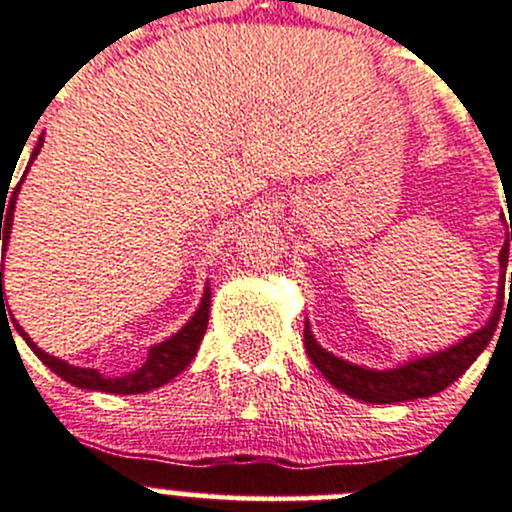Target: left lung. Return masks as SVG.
<instances>
[{
  "label": "left lung",
  "mask_w": 512,
  "mask_h": 512,
  "mask_svg": "<svg viewBox=\"0 0 512 512\" xmlns=\"http://www.w3.org/2000/svg\"><path fill=\"white\" fill-rule=\"evenodd\" d=\"M510 241L512 229L508 239H505L503 251H500V271H503L498 291L500 298H503L505 291V268H508ZM500 311H503V301L495 303L493 316L488 318V323H485L480 331L470 333V336H465L463 341L445 348V351L416 358V361H408L403 363V366L391 368V371H373V368L356 366V363H348L343 361V358L328 353L326 348L318 346L308 321L306 328H303V346H306V353L313 361V366L328 378V383H331L333 388L343 391L346 396L356 398V401L378 403V406H381V403H406L413 401V398L435 396V393L448 388L453 381H458V378L468 371L470 363H473L490 343L495 328H498Z\"/></svg>",
  "instance_id": "1"
}]
</instances>
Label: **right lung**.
Wrapping results in <instances>:
<instances>
[{"label": "right lung", "mask_w": 512, "mask_h": 512, "mask_svg": "<svg viewBox=\"0 0 512 512\" xmlns=\"http://www.w3.org/2000/svg\"><path fill=\"white\" fill-rule=\"evenodd\" d=\"M44 144V136H39L37 146L32 151V159H29V166L32 161L37 159V154L42 151ZM27 171L22 174L19 184L14 186V194L4 196L7 191H0V206H2V214H0V241H2V251H7L9 244V234H12V221H14V204H17V194L22 189V181L27 179ZM5 224L2 225L1 221ZM209 306H211V288L206 286L204 298H201L199 308L196 313L191 316V321L181 328L179 333H174L171 338H166L164 343H156V346L149 348V356L146 361L141 363L139 368L129 373H121V376H109V373H99L96 368H79L72 366V363L62 361V358H54L49 353H44L32 338L24 333V328L14 321V328L19 331V336L27 341V346L37 353L39 361L44 363L47 368H52L59 378H64L67 383L77 388H86V391H101V393H116V396H136V393H146V391H154V388L166 386L169 381H174L191 361H194L196 351L201 346V338H204L206 326H209ZM4 313V291H2V271H0V316Z\"/></svg>", "instance_id": "add662e5"}]
</instances>
